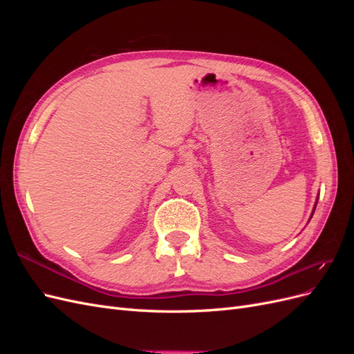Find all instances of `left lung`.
Listing matches in <instances>:
<instances>
[{"label":"left lung","instance_id":"1","mask_svg":"<svg viewBox=\"0 0 354 354\" xmlns=\"http://www.w3.org/2000/svg\"><path fill=\"white\" fill-rule=\"evenodd\" d=\"M319 199V198H317ZM317 199H316V203H315V207H313V211H312V216H310V218L313 217V214H315V209H316V205H317Z\"/></svg>","mask_w":354,"mask_h":354}]
</instances>
